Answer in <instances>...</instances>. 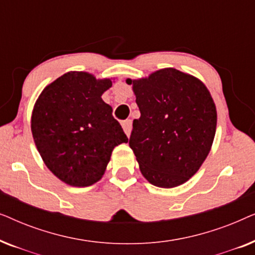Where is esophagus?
<instances>
[{"mask_svg": "<svg viewBox=\"0 0 255 255\" xmlns=\"http://www.w3.org/2000/svg\"><path fill=\"white\" fill-rule=\"evenodd\" d=\"M122 127H123V130L125 133H127L128 137H130L131 131H132V121L131 120H127L122 123Z\"/></svg>", "mask_w": 255, "mask_h": 255, "instance_id": "34e87169", "label": "esophagus"}]
</instances>
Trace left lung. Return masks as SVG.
<instances>
[{
    "instance_id": "left-lung-1",
    "label": "left lung",
    "mask_w": 255,
    "mask_h": 255,
    "mask_svg": "<svg viewBox=\"0 0 255 255\" xmlns=\"http://www.w3.org/2000/svg\"><path fill=\"white\" fill-rule=\"evenodd\" d=\"M127 83L140 111L128 145L142 176L155 187L181 186L197 173L214 142L217 110L210 92L196 76L172 67Z\"/></svg>"
}]
</instances>
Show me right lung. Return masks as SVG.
I'll use <instances>...</instances> for the list:
<instances>
[{"label":"right lung","instance_id":"right-lung-1","mask_svg":"<svg viewBox=\"0 0 255 255\" xmlns=\"http://www.w3.org/2000/svg\"><path fill=\"white\" fill-rule=\"evenodd\" d=\"M113 79L71 71L47 85L31 115L36 147L48 169L72 187L102 179L115 146L128 142L113 108L102 100Z\"/></svg>","mask_w":255,"mask_h":255}]
</instances>
